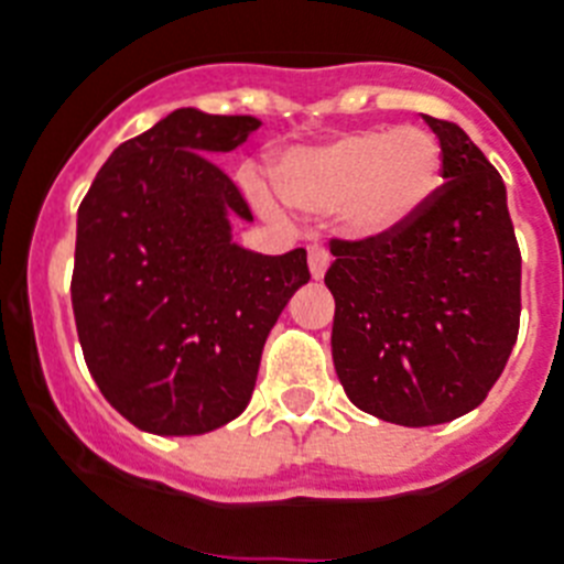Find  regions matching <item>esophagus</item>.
Masks as SVG:
<instances>
[{"label":"esophagus","instance_id":"1","mask_svg":"<svg viewBox=\"0 0 564 564\" xmlns=\"http://www.w3.org/2000/svg\"><path fill=\"white\" fill-rule=\"evenodd\" d=\"M326 267H329V252H326L324 246L312 243L310 246V272L315 281H321L326 274Z\"/></svg>","mask_w":564,"mask_h":564}]
</instances>
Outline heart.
Here are the masks:
<instances>
[{"mask_svg":"<svg viewBox=\"0 0 564 564\" xmlns=\"http://www.w3.org/2000/svg\"><path fill=\"white\" fill-rule=\"evenodd\" d=\"M286 200L312 215H335L352 240H387L424 215L444 177L442 145L424 129H364L324 145L286 151L274 165ZM272 212V194L254 183Z\"/></svg>","mask_w":564,"mask_h":564,"instance_id":"1","label":"heart"}]
</instances>
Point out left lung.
<instances>
[{"label": "left lung", "instance_id": "8db88e82", "mask_svg": "<svg viewBox=\"0 0 564 564\" xmlns=\"http://www.w3.org/2000/svg\"><path fill=\"white\" fill-rule=\"evenodd\" d=\"M444 186L410 229L333 240V361L358 410L401 427L470 413L519 335L522 254L501 174L456 122L424 117Z\"/></svg>", "mask_w": 564, "mask_h": 564}]
</instances>
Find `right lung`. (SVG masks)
Segmentation results:
<instances>
[{"label":"right lung","instance_id":"add662e5","mask_svg":"<svg viewBox=\"0 0 564 564\" xmlns=\"http://www.w3.org/2000/svg\"><path fill=\"white\" fill-rule=\"evenodd\" d=\"M254 117L177 108L113 149L77 212L70 304L88 372L108 404L154 435H200L252 399L274 321L306 281L304 249L249 252L252 220L212 158Z\"/></svg>","mask_w":564,"mask_h":564}]
</instances>
